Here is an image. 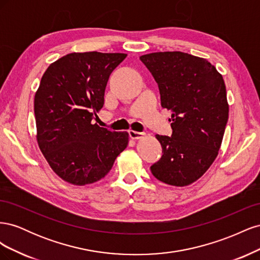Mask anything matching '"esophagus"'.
Returning a JSON list of instances; mask_svg holds the SVG:
<instances>
[{"mask_svg":"<svg viewBox=\"0 0 260 260\" xmlns=\"http://www.w3.org/2000/svg\"><path fill=\"white\" fill-rule=\"evenodd\" d=\"M145 136V133L143 132H138V131H133V130H129V137L133 140H138L143 138Z\"/></svg>","mask_w":260,"mask_h":260,"instance_id":"esophagus-1","label":"esophagus"}]
</instances>
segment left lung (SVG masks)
<instances>
[{
	"mask_svg": "<svg viewBox=\"0 0 260 260\" xmlns=\"http://www.w3.org/2000/svg\"><path fill=\"white\" fill-rule=\"evenodd\" d=\"M158 84L161 106L171 111V137L156 135L161 158L151 166L161 182L185 186L214 162L229 117L225 84L215 66L183 52L140 57Z\"/></svg>",
	"mask_w": 260,
	"mask_h": 260,
	"instance_id": "8db88e82",
	"label": "left lung"
}]
</instances>
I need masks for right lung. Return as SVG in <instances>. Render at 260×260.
<instances>
[{"mask_svg":"<svg viewBox=\"0 0 260 260\" xmlns=\"http://www.w3.org/2000/svg\"><path fill=\"white\" fill-rule=\"evenodd\" d=\"M123 53H70L52 62L35 95L37 140L62 180L85 185L104 178L127 147L128 132L92 123L104 105L109 76Z\"/></svg>","mask_w":260,"mask_h":260,"instance_id":"obj_1","label":"right lung"}]
</instances>
